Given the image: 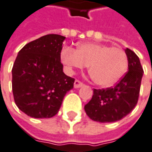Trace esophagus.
Wrapping results in <instances>:
<instances>
[{
  "instance_id": "esophagus-1",
  "label": "esophagus",
  "mask_w": 152,
  "mask_h": 152,
  "mask_svg": "<svg viewBox=\"0 0 152 152\" xmlns=\"http://www.w3.org/2000/svg\"><path fill=\"white\" fill-rule=\"evenodd\" d=\"M83 83H82L81 81H79V80H76L75 81V83H74V88H81V87H83Z\"/></svg>"
}]
</instances>
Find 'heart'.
Here are the masks:
<instances>
[{"instance_id":"heart-1","label":"heart","mask_w":152,"mask_h":152,"mask_svg":"<svg viewBox=\"0 0 152 152\" xmlns=\"http://www.w3.org/2000/svg\"><path fill=\"white\" fill-rule=\"evenodd\" d=\"M61 60L69 69L88 66L91 80L103 88L117 83L125 74L129 63L122 48L93 42L81 44L76 51L64 48L61 52Z\"/></svg>"}]
</instances>
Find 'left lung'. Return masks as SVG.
Wrapping results in <instances>:
<instances>
[{"mask_svg":"<svg viewBox=\"0 0 152 152\" xmlns=\"http://www.w3.org/2000/svg\"><path fill=\"white\" fill-rule=\"evenodd\" d=\"M129 70L114 87L94 89V94L84 109L90 119L99 122L119 121L129 114L138 103L144 70L139 57L125 50Z\"/></svg>","mask_w":152,"mask_h":152,"instance_id":"8db88e82","label":"left lung"}]
</instances>
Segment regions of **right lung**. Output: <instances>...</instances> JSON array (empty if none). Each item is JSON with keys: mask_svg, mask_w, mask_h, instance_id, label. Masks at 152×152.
I'll list each match as a JSON object with an SVG mask.
<instances>
[{"mask_svg": "<svg viewBox=\"0 0 152 152\" xmlns=\"http://www.w3.org/2000/svg\"><path fill=\"white\" fill-rule=\"evenodd\" d=\"M65 37L49 34L27 43L18 53L12 88L18 109L34 118H50L58 112L75 79L63 72L60 61Z\"/></svg>", "mask_w": 152, "mask_h": 152, "instance_id": "obj_1", "label": "right lung"}]
</instances>
